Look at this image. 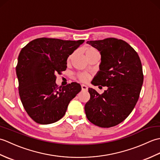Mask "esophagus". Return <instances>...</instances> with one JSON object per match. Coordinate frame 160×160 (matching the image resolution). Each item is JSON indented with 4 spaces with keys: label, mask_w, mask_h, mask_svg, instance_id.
Listing matches in <instances>:
<instances>
[{
    "label": "esophagus",
    "mask_w": 160,
    "mask_h": 160,
    "mask_svg": "<svg viewBox=\"0 0 160 160\" xmlns=\"http://www.w3.org/2000/svg\"><path fill=\"white\" fill-rule=\"evenodd\" d=\"M81 88H82V91H87L88 90V87L85 84H82L81 85Z\"/></svg>",
    "instance_id": "34e87169"
}]
</instances>
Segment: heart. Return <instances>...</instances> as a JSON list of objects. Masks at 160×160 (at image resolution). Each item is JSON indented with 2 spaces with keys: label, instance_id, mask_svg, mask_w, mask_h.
I'll list each match as a JSON object with an SVG mask.
<instances>
[{
  "label": "heart",
  "instance_id": "heart-1",
  "mask_svg": "<svg viewBox=\"0 0 160 160\" xmlns=\"http://www.w3.org/2000/svg\"><path fill=\"white\" fill-rule=\"evenodd\" d=\"M84 53H85L87 58H89L91 56L95 55V54L99 53L98 51L96 49L93 48V47H87V48H86L85 51H84ZM78 76L79 78V79L83 81V82H86V81L89 80L90 78L89 75L87 73H80L78 75Z\"/></svg>",
  "mask_w": 160,
  "mask_h": 160
}]
</instances>
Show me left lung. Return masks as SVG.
<instances>
[{
	"label": "left lung",
	"instance_id": "left-lung-1",
	"mask_svg": "<svg viewBox=\"0 0 160 160\" xmlns=\"http://www.w3.org/2000/svg\"><path fill=\"white\" fill-rule=\"evenodd\" d=\"M87 43L101 55L100 71L91 84L107 87L101 95L89 88L90 100L84 106L87 118L100 127H114L128 116L140 96L144 80L140 57L122 40L108 38Z\"/></svg>",
	"mask_w": 160,
	"mask_h": 160
}]
</instances>
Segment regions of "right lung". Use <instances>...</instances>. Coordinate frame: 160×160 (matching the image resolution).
I'll return each mask as SVG.
<instances>
[{
	"mask_svg": "<svg viewBox=\"0 0 160 160\" xmlns=\"http://www.w3.org/2000/svg\"><path fill=\"white\" fill-rule=\"evenodd\" d=\"M84 40L40 38L20 51L16 66L20 100L27 113L40 124L58 121L70 101L81 91L77 82L58 87L56 74L67 69L68 57Z\"/></svg>",
	"mask_w": 160,
	"mask_h": 160,
	"instance_id": "1",
	"label": "right lung"
}]
</instances>
